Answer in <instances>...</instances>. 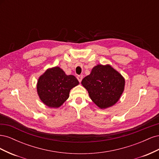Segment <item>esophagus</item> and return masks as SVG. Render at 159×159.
Returning <instances> with one entry per match:
<instances>
[{
	"label": "esophagus",
	"mask_w": 159,
	"mask_h": 159,
	"mask_svg": "<svg viewBox=\"0 0 159 159\" xmlns=\"http://www.w3.org/2000/svg\"><path fill=\"white\" fill-rule=\"evenodd\" d=\"M77 78H78V81H80V82H81V80H82V79H83V75H78V77H77Z\"/></svg>",
	"instance_id": "1"
}]
</instances>
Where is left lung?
I'll use <instances>...</instances> for the list:
<instances>
[{"label": "left lung", "instance_id": "1", "mask_svg": "<svg viewBox=\"0 0 159 159\" xmlns=\"http://www.w3.org/2000/svg\"><path fill=\"white\" fill-rule=\"evenodd\" d=\"M125 79L110 65L98 64L81 81L91 99L101 109L116 103L124 91Z\"/></svg>", "mask_w": 159, "mask_h": 159}]
</instances>
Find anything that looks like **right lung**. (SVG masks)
<instances>
[{"label": "right lung", "instance_id": "obj_1", "mask_svg": "<svg viewBox=\"0 0 159 159\" xmlns=\"http://www.w3.org/2000/svg\"><path fill=\"white\" fill-rule=\"evenodd\" d=\"M79 84L73 75H66L57 66L48 69L40 76L37 92L42 102L49 107H60L70 96V90Z\"/></svg>", "mask_w": 159, "mask_h": 159}]
</instances>
